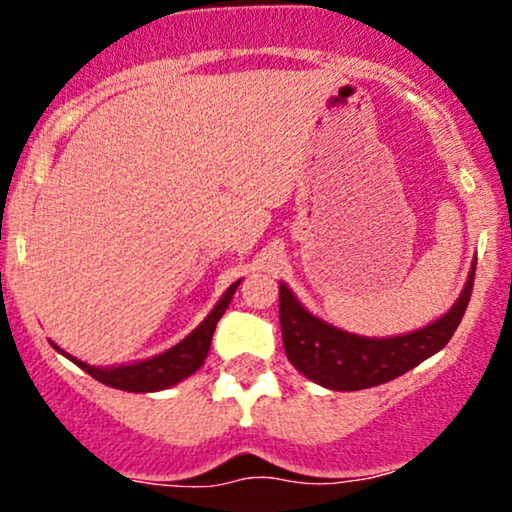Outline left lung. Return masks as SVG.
Here are the masks:
<instances>
[{
  "instance_id": "obj_1",
  "label": "left lung",
  "mask_w": 512,
  "mask_h": 512,
  "mask_svg": "<svg viewBox=\"0 0 512 512\" xmlns=\"http://www.w3.org/2000/svg\"><path fill=\"white\" fill-rule=\"evenodd\" d=\"M474 267L455 305L436 322L399 337H361L332 327L298 303L286 284L279 286V322L289 361L308 380L327 390L351 392L390 383L438 354L462 322L474 286Z\"/></svg>"
}]
</instances>
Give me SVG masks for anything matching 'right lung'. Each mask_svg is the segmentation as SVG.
Masks as SVG:
<instances>
[{"label":"right lung","mask_w":512,"mask_h":512,"mask_svg":"<svg viewBox=\"0 0 512 512\" xmlns=\"http://www.w3.org/2000/svg\"><path fill=\"white\" fill-rule=\"evenodd\" d=\"M240 284V279L236 284L228 286V291L223 293L221 301L214 305V310L204 317L202 325L197 330H192L182 339L180 344H175L173 349L163 351L154 358H146V361H137V363H127V366H115V368H96V366H88L84 361H76L74 356L64 354L69 361L76 363L81 370H86L91 378H96L98 383L115 387V390H127V392H158V390H166V387L180 383V380L190 378L195 370H199V366L204 363V358L209 354V346H211V337H214L216 330V322L221 320V315L226 313L228 303H231L233 293H236Z\"/></svg>","instance_id":"add662e5"}]
</instances>
